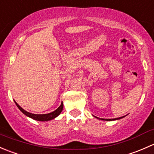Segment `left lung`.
Masks as SVG:
<instances>
[{
  "mask_svg": "<svg viewBox=\"0 0 154 154\" xmlns=\"http://www.w3.org/2000/svg\"><path fill=\"white\" fill-rule=\"evenodd\" d=\"M125 116H122V117H119V118H116V119H101V118H98V117L95 116L96 118L99 119H101V120H103V121H115V120H119V119H121L124 118Z\"/></svg>",
  "mask_w": 154,
  "mask_h": 154,
  "instance_id": "1",
  "label": "left lung"
}]
</instances>
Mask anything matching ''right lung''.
<instances>
[{"mask_svg":"<svg viewBox=\"0 0 154 154\" xmlns=\"http://www.w3.org/2000/svg\"><path fill=\"white\" fill-rule=\"evenodd\" d=\"M15 103L17 105V107H18L19 110L23 112L24 115H26V116L29 117V118L32 119L36 120V121H40V122H47V121H50V120L52 119H54L56 118L58 115H60V113H61L63 110V107H64L63 102H61V105H60L56 110H54L53 112H50V113H47V114H34L23 110V109L22 108V107H20V106L15 101Z\"/></svg>","mask_w":154,"mask_h":154,"instance_id":"obj_1","label":"right lung"}]
</instances>
